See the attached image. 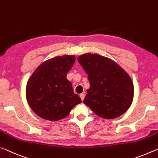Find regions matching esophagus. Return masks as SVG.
<instances>
[{
	"instance_id": "34e87169",
	"label": "esophagus",
	"mask_w": 158,
	"mask_h": 158,
	"mask_svg": "<svg viewBox=\"0 0 158 158\" xmlns=\"http://www.w3.org/2000/svg\"><path fill=\"white\" fill-rule=\"evenodd\" d=\"M85 94H80V97L81 98L82 101H83V100H84V99H85Z\"/></svg>"
}]
</instances>
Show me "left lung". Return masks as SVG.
Here are the masks:
<instances>
[{
    "instance_id": "obj_1",
    "label": "left lung",
    "mask_w": 158,
    "mask_h": 158,
    "mask_svg": "<svg viewBox=\"0 0 158 158\" xmlns=\"http://www.w3.org/2000/svg\"><path fill=\"white\" fill-rule=\"evenodd\" d=\"M77 61L88 75L90 85L85 104L102 118L124 114L134 97V85L127 73L114 61L97 54H84Z\"/></svg>"
}]
</instances>
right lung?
I'll return each instance as SVG.
<instances>
[{
	"label": "right lung",
	"instance_id": "right-lung-1",
	"mask_svg": "<svg viewBox=\"0 0 158 158\" xmlns=\"http://www.w3.org/2000/svg\"><path fill=\"white\" fill-rule=\"evenodd\" d=\"M75 61L73 55L48 59L28 79L26 97L31 108L39 117L50 121L59 120L81 103V97L74 94L71 82L66 78Z\"/></svg>",
	"mask_w": 158,
	"mask_h": 158
}]
</instances>
